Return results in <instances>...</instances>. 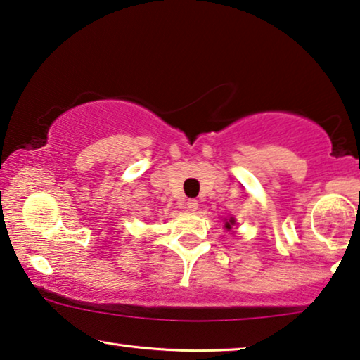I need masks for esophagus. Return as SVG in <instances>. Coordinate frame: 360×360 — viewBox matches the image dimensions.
I'll use <instances>...</instances> for the list:
<instances>
[{"mask_svg":"<svg viewBox=\"0 0 360 360\" xmlns=\"http://www.w3.org/2000/svg\"><path fill=\"white\" fill-rule=\"evenodd\" d=\"M186 208H187V211H197L198 210V202L197 200H187L186 202Z\"/></svg>","mask_w":360,"mask_h":360,"instance_id":"34e87169","label":"esophagus"}]
</instances>
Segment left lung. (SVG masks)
Returning <instances> with one entry per match:
<instances>
[{
    "label": "left lung",
    "mask_w": 360,
    "mask_h": 360,
    "mask_svg": "<svg viewBox=\"0 0 360 360\" xmlns=\"http://www.w3.org/2000/svg\"><path fill=\"white\" fill-rule=\"evenodd\" d=\"M232 226H236V218H229V219H224V227L227 231L232 229Z\"/></svg>",
    "instance_id": "left-lung-1"
}]
</instances>
